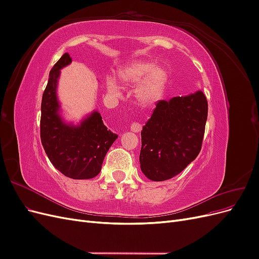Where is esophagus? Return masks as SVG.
Returning a JSON list of instances; mask_svg holds the SVG:
<instances>
[{
    "label": "esophagus",
    "mask_w": 259,
    "mask_h": 259,
    "mask_svg": "<svg viewBox=\"0 0 259 259\" xmlns=\"http://www.w3.org/2000/svg\"><path fill=\"white\" fill-rule=\"evenodd\" d=\"M131 130L134 133H139L140 131H142V124H140V123H133L131 125Z\"/></svg>",
    "instance_id": "esophagus-1"
}]
</instances>
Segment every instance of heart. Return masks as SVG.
Listing matches in <instances>:
<instances>
[{
  "label": "heart",
  "instance_id": "1",
  "mask_svg": "<svg viewBox=\"0 0 259 259\" xmlns=\"http://www.w3.org/2000/svg\"><path fill=\"white\" fill-rule=\"evenodd\" d=\"M116 76L117 80L125 85L138 82L134 90V97L137 104L145 107L155 104L162 97L168 80L165 69L146 60L128 62L117 70ZM106 86L112 94L120 92V85L111 76L106 79Z\"/></svg>",
  "mask_w": 259,
  "mask_h": 259
}]
</instances>
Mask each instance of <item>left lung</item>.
Segmentation results:
<instances>
[{"label":"left lung","mask_w":259,"mask_h":259,"mask_svg":"<svg viewBox=\"0 0 259 259\" xmlns=\"http://www.w3.org/2000/svg\"><path fill=\"white\" fill-rule=\"evenodd\" d=\"M207 120L202 91L160 100L142 131L140 168L153 182L170 179L200 153Z\"/></svg>","instance_id":"left-lung-1"}]
</instances>
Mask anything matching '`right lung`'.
I'll return each instance as SVG.
<instances>
[{"label": "right lung", "instance_id": "obj_1", "mask_svg": "<svg viewBox=\"0 0 259 259\" xmlns=\"http://www.w3.org/2000/svg\"><path fill=\"white\" fill-rule=\"evenodd\" d=\"M71 62L66 53L50 72L41 105V142L50 161L61 174L72 179H91L100 173L117 135L107 130L97 110L77 124L66 122L61 116L57 85L60 70Z\"/></svg>", "mask_w": 259, "mask_h": 259}]
</instances>
